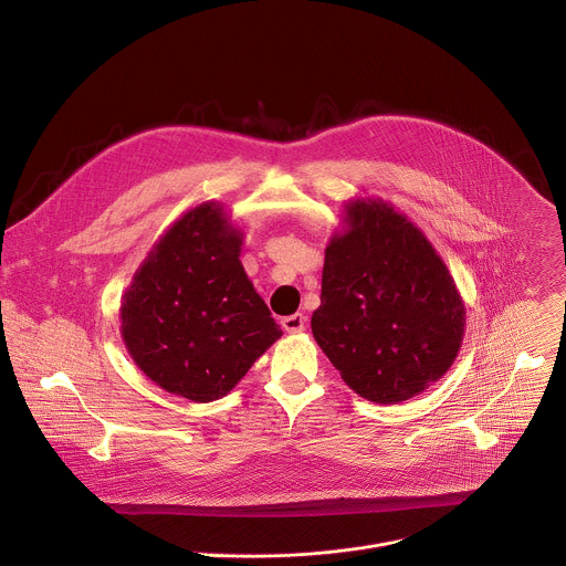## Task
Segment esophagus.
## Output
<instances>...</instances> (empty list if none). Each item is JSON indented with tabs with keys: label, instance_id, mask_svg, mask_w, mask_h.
<instances>
[{
	"label": "esophagus",
	"instance_id": "1",
	"mask_svg": "<svg viewBox=\"0 0 566 566\" xmlns=\"http://www.w3.org/2000/svg\"><path fill=\"white\" fill-rule=\"evenodd\" d=\"M282 328L289 333V335H300L304 328H306V317L302 313H295V315H289L282 319Z\"/></svg>",
	"mask_w": 566,
	"mask_h": 566
}]
</instances>
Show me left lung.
I'll list each match as a JSON object with an SVG mask.
<instances>
[{
	"mask_svg": "<svg viewBox=\"0 0 566 566\" xmlns=\"http://www.w3.org/2000/svg\"><path fill=\"white\" fill-rule=\"evenodd\" d=\"M311 328L354 394L398 405L451 369L465 304L420 227L378 197H354L326 247Z\"/></svg>",
	"mask_w": 566,
	"mask_h": 566,
	"instance_id": "8db88e82",
	"label": "left lung"
}]
</instances>
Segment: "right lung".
Instances as JSON below:
<instances>
[{
	"instance_id": "1",
	"label": "right lung",
	"mask_w": 566,
	"mask_h": 566,
	"mask_svg": "<svg viewBox=\"0 0 566 566\" xmlns=\"http://www.w3.org/2000/svg\"><path fill=\"white\" fill-rule=\"evenodd\" d=\"M242 227L219 201L186 210L153 242L119 304V335L157 387L192 402L227 396L282 337L240 262Z\"/></svg>"
}]
</instances>
